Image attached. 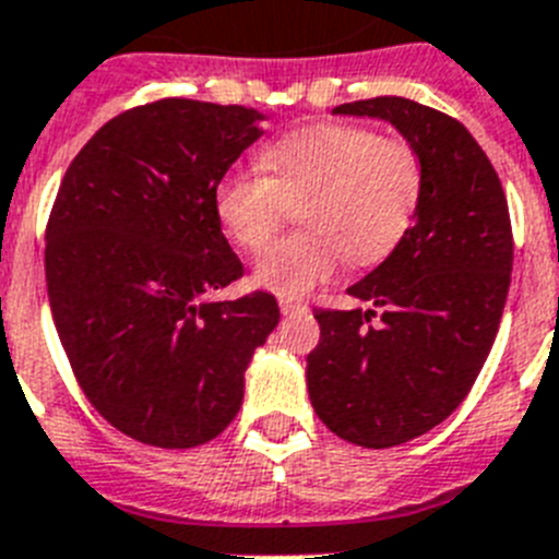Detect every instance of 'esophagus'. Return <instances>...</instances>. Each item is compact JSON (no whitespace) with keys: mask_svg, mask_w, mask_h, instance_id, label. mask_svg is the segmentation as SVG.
I'll list each match as a JSON object with an SVG mask.
<instances>
[{"mask_svg":"<svg viewBox=\"0 0 559 559\" xmlns=\"http://www.w3.org/2000/svg\"><path fill=\"white\" fill-rule=\"evenodd\" d=\"M280 310H283L285 316H296V313H305L308 305H305L302 299H294V296H280Z\"/></svg>","mask_w":559,"mask_h":559,"instance_id":"esophagus-1","label":"esophagus"}]
</instances>
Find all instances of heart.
Returning a JSON list of instances; mask_svg holds the SVG:
<instances>
[{"mask_svg":"<svg viewBox=\"0 0 559 559\" xmlns=\"http://www.w3.org/2000/svg\"><path fill=\"white\" fill-rule=\"evenodd\" d=\"M263 173H229L215 212L237 246L260 251L299 206L305 231L276 240L254 265V283L299 296L330 280L344 260L380 263L408 235L426 173L408 142L358 126H310L269 145Z\"/></svg>","mask_w":559,"mask_h":559,"instance_id":"b5f03b06","label":"heart"}]
</instances>
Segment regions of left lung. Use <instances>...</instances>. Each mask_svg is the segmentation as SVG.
<instances>
[{"instance_id": "obj_1", "label": "left lung", "mask_w": 559, "mask_h": 559, "mask_svg": "<svg viewBox=\"0 0 559 559\" xmlns=\"http://www.w3.org/2000/svg\"><path fill=\"white\" fill-rule=\"evenodd\" d=\"M333 114L392 122L426 173L408 235L347 288L372 308L316 310L322 335L308 355L319 419L380 451L431 431L476 383L510 290V210L487 153L448 114L406 97L344 103Z\"/></svg>"}]
</instances>
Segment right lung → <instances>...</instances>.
<instances>
[{
  "label": "right lung",
  "instance_id": "1",
  "mask_svg": "<svg viewBox=\"0 0 559 559\" xmlns=\"http://www.w3.org/2000/svg\"><path fill=\"white\" fill-rule=\"evenodd\" d=\"M263 120L185 97L136 106L58 187L44 249L52 322L88 403L136 442L181 451L218 437L280 322L265 290L212 299L243 276L215 190Z\"/></svg>",
  "mask_w": 559,
  "mask_h": 559
}]
</instances>
